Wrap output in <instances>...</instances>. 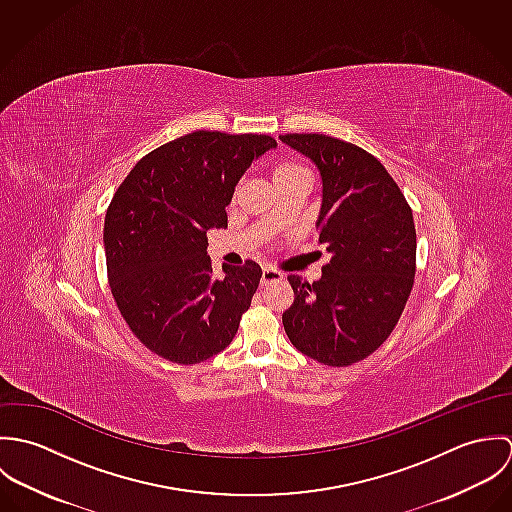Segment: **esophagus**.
Returning <instances> with one entry per match:
<instances>
[{
    "label": "esophagus",
    "instance_id": "obj_1",
    "mask_svg": "<svg viewBox=\"0 0 512 512\" xmlns=\"http://www.w3.org/2000/svg\"><path fill=\"white\" fill-rule=\"evenodd\" d=\"M280 280H284L282 272H278L274 268H264L262 270V278H260L262 286H268V284H274V282H280Z\"/></svg>",
    "mask_w": 512,
    "mask_h": 512
}]
</instances>
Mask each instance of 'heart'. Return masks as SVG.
Wrapping results in <instances>:
<instances>
[{
    "mask_svg": "<svg viewBox=\"0 0 512 512\" xmlns=\"http://www.w3.org/2000/svg\"><path fill=\"white\" fill-rule=\"evenodd\" d=\"M299 173H307V169L301 165V163H295V161H284V163H278L272 171V179L274 183L282 181V179H288L293 175H299Z\"/></svg>",
    "mask_w": 512,
    "mask_h": 512,
    "instance_id": "b5f03b06",
    "label": "heart"
}]
</instances>
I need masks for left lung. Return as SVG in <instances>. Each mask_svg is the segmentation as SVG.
I'll return each instance as SVG.
<instances>
[{
	"mask_svg": "<svg viewBox=\"0 0 512 512\" xmlns=\"http://www.w3.org/2000/svg\"><path fill=\"white\" fill-rule=\"evenodd\" d=\"M280 140L319 169V244L331 252L319 282L288 276L293 303L282 315L284 329L293 347L317 363H359L388 339L412 292V209L384 165L363 147L323 134Z\"/></svg>",
	"mask_w": 512,
	"mask_h": 512,
	"instance_id": "obj_1",
	"label": "left lung"
}]
</instances>
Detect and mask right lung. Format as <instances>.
<instances>
[{"instance_id":"add662e5","label":"right lung","mask_w":512,"mask_h":512,"mask_svg":"<svg viewBox=\"0 0 512 512\" xmlns=\"http://www.w3.org/2000/svg\"><path fill=\"white\" fill-rule=\"evenodd\" d=\"M276 146L264 134L199 130L147 153L114 193L104 219L110 290L161 359L197 365L232 343L262 268L246 260L215 278L207 230L226 228L236 183Z\"/></svg>"}]
</instances>
